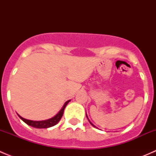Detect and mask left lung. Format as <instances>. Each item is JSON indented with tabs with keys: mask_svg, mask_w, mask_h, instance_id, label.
<instances>
[{
	"mask_svg": "<svg viewBox=\"0 0 156 156\" xmlns=\"http://www.w3.org/2000/svg\"><path fill=\"white\" fill-rule=\"evenodd\" d=\"M86 117H87V119H88V121H89L90 124V125H92V126H94V127H96V126H95V125H93V124H92V123H91V122H90V120H89V119H88V117H87V114H86Z\"/></svg>",
	"mask_w": 156,
	"mask_h": 156,
	"instance_id": "1",
	"label": "left lung"
}]
</instances>
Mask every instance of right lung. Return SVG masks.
Here are the masks:
<instances>
[{
  "instance_id": "add662e5",
  "label": "right lung",
  "mask_w": 156,
  "mask_h": 156,
  "mask_svg": "<svg viewBox=\"0 0 156 156\" xmlns=\"http://www.w3.org/2000/svg\"><path fill=\"white\" fill-rule=\"evenodd\" d=\"M70 102V100H68L65 103V104L63 105L62 108H61L60 111L57 113L55 116H53V118L50 119H47V120L44 121H31V120H28V119H24V118L21 117L20 115H18L19 117L25 122V123L27 124L29 126L35 127V128H48V127H53L54 125H56L58 122L60 121L61 118H62V115H63L64 109H65L66 106H67V104Z\"/></svg>"
}]
</instances>
